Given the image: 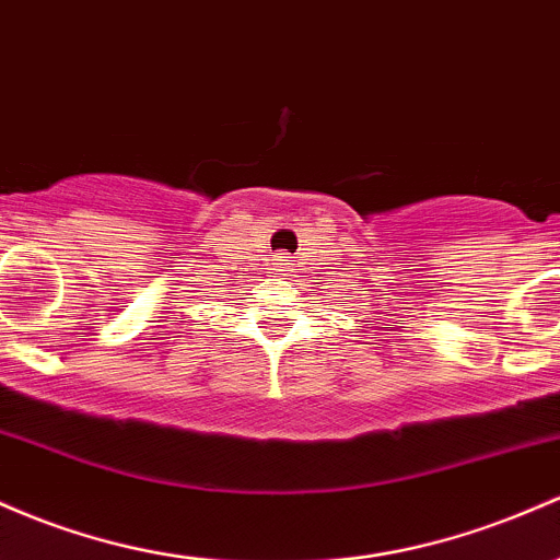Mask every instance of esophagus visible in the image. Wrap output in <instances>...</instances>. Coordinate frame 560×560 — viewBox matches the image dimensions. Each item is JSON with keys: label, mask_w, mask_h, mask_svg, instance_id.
I'll list each match as a JSON object with an SVG mask.
<instances>
[{"label": "esophagus", "mask_w": 560, "mask_h": 560, "mask_svg": "<svg viewBox=\"0 0 560 560\" xmlns=\"http://www.w3.org/2000/svg\"><path fill=\"white\" fill-rule=\"evenodd\" d=\"M290 266H292L290 257L279 255V257H276V262H273V270H276V273H279V276H287V270H290Z\"/></svg>", "instance_id": "esophagus-1"}]
</instances>
